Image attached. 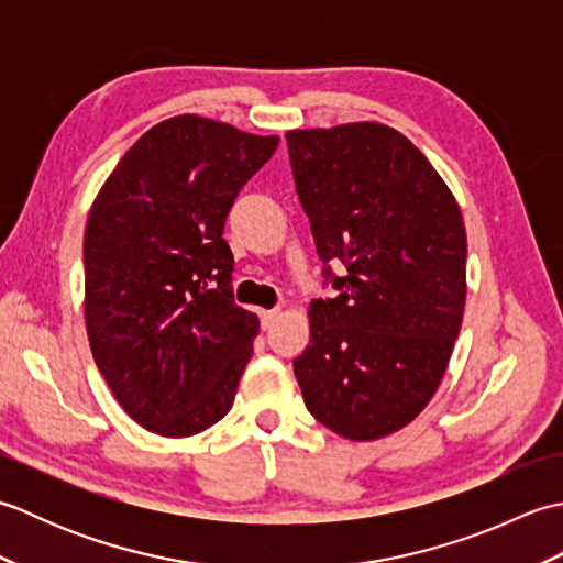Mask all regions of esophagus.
Listing matches in <instances>:
<instances>
[{
    "label": "esophagus",
    "instance_id": "1",
    "mask_svg": "<svg viewBox=\"0 0 563 563\" xmlns=\"http://www.w3.org/2000/svg\"><path fill=\"white\" fill-rule=\"evenodd\" d=\"M278 317H280L278 309H261V327L263 329H271Z\"/></svg>",
    "mask_w": 563,
    "mask_h": 563
}]
</instances>
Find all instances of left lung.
Returning <instances> with one entry per match:
<instances>
[{"mask_svg":"<svg viewBox=\"0 0 563 563\" xmlns=\"http://www.w3.org/2000/svg\"><path fill=\"white\" fill-rule=\"evenodd\" d=\"M297 196L327 278L295 377L309 413L349 440L409 426L445 375L466 302L457 200L409 137L385 123L285 133Z\"/></svg>","mask_w":563,"mask_h":563,"instance_id":"8db88e82","label":"left lung"}]
</instances>
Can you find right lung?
<instances>
[{
	"instance_id": "right-lung-1",
	"label": "right lung",
	"mask_w": 563,
	"mask_h": 563,
	"mask_svg": "<svg viewBox=\"0 0 563 563\" xmlns=\"http://www.w3.org/2000/svg\"><path fill=\"white\" fill-rule=\"evenodd\" d=\"M278 142L194 113L166 118L93 198L84 232L91 355L118 404L152 433L198 435L232 409L258 317L234 305L222 230Z\"/></svg>"
}]
</instances>
